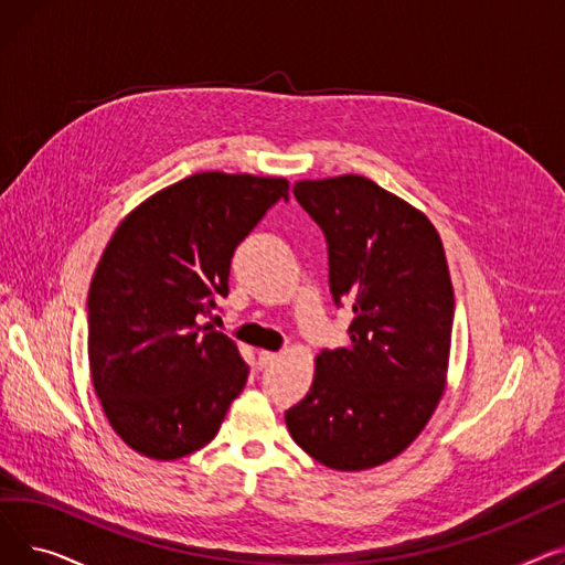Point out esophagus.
<instances>
[{
  "label": "esophagus",
  "instance_id": "1",
  "mask_svg": "<svg viewBox=\"0 0 565 565\" xmlns=\"http://www.w3.org/2000/svg\"><path fill=\"white\" fill-rule=\"evenodd\" d=\"M277 360H279V352H270V350H260V352H258V364H260V369L275 364Z\"/></svg>",
  "mask_w": 565,
  "mask_h": 565
}]
</instances>
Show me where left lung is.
Returning a JSON list of instances; mask_svg holds the SVG:
<instances>
[{
  "label": "left lung",
  "mask_w": 565,
  "mask_h": 565,
  "mask_svg": "<svg viewBox=\"0 0 565 565\" xmlns=\"http://www.w3.org/2000/svg\"><path fill=\"white\" fill-rule=\"evenodd\" d=\"M330 252V290L352 311L350 341L316 354L309 394L286 409L313 460L362 471L401 456L447 387L454 286L441 237L405 199L364 175L292 188Z\"/></svg>",
  "instance_id": "8db88e82"
}]
</instances>
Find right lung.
Instances as JSON below:
<instances>
[{
    "label": "right lung",
    "mask_w": 565,
    "mask_h": 565,
    "mask_svg": "<svg viewBox=\"0 0 565 565\" xmlns=\"http://www.w3.org/2000/svg\"><path fill=\"white\" fill-rule=\"evenodd\" d=\"M279 199L286 178L201 171L141 201L109 237L88 288V369L132 451L203 449L245 390L235 341L199 320L228 295L235 247Z\"/></svg>",
    "instance_id": "add662e5"
}]
</instances>
